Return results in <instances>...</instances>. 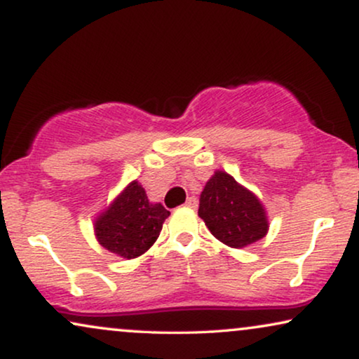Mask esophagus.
<instances>
[{"mask_svg":"<svg viewBox=\"0 0 359 359\" xmlns=\"http://www.w3.org/2000/svg\"><path fill=\"white\" fill-rule=\"evenodd\" d=\"M186 208L198 209V199H196L194 196H191V198H188V201H186Z\"/></svg>","mask_w":359,"mask_h":359,"instance_id":"34e87169","label":"esophagus"}]
</instances>
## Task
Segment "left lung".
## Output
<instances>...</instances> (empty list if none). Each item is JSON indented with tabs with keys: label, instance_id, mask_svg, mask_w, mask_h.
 <instances>
[{
	"label": "left lung",
	"instance_id": "8db88e82",
	"mask_svg": "<svg viewBox=\"0 0 359 359\" xmlns=\"http://www.w3.org/2000/svg\"><path fill=\"white\" fill-rule=\"evenodd\" d=\"M198 214L210 233L232 248L258 242L268 232L263 204L225 171H215L205 183Z\"/></svg>",
	"mask_w": 359,
	"mask_h": 359
}]
</instances>
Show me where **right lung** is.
I'll return each instance as SVG.
<instances>
[{
	"instance_id": "obj_1",
	"label": "right lung",
	"mask_w": 359,
	"mask_h": 359,
	"mask_svg": "<svg viewBox=\"0 0 359 359\" xmlns=\"http://www.w3.org/2000/svg\"><path fill=\"white\" fill-rule=\"evenodd\" d=\"M168 215L170 210L151 204L142 184L132 181L96 219V238L111 253L137 258L155 243Z\"/></svg>"
}]
</instances>
